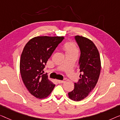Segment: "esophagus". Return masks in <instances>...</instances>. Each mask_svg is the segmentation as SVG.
<instances>
[{"label":"esophagus","mask_w":120,"mask_h":120,"mask_svg":"<svg viewBox=\"0 0 120 120\" xmlns=\"http://www.w3.org/2000/svg\"><path fill=\"white\" fill-rule=\"evenodd\" d=\"M57 82H58V83L59 84H61V83H63V82H64V80H57Z\"/></svg>","instance_id":"obj_1"}]
</instances>
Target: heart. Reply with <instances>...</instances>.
Segmentation results:
<instances>
[{"label": "heart", "mask_w": 120, "mask_h": 120, "mask_svg": "<svg viewBox=\"0 0 120 120\" xmlns=\"http://www.w3.org/2000/svg\"><path fill=\"white\" fill-rule=\"evenodd\" d=\"M64 49L66 52V53L68 52H77V49L75 45L72 43H67L65 44L64 46Z\"/></svg>", "instance_id": "1"}]
</instances>
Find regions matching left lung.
<instances>
[{
	"instance_id": "obj_1",
	"label": "left lung",
	"mask_w": 120,
	"mask_h": 120,
	"mask_svg": "<svg viewBox=\"0 0 120 120\" xmlns=\"http://www.w3.org/2000/svg\"><path fill=\"white\" fill-rule=\"evenodd\" d=\"M75 38L80 51L78 64L81 73L80 79L75 82L74 90L68 94L72 100L80 101L86 97L97 84L101 65L98 50L92 41L80 36H75Z\"/></svg>"
}]
</instances>
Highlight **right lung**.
<instances>
[{"mask_svg": "<svg viewBox=\"0 0 120 120\" xmlns=\"http://www.w3.org/2000/svg\"><path fill=\"white\" fill-rule=\"evenodd\" d=\"M64 39L61 36H38L25 45L20 60V72L23 82L32 95L38 98L48 97L55 87L42 72L47 61Z\"/></svg>", "mask_w": 120, "mask_h": 120, "instance_id": "obj_1", "label": "right lung"}]
</instances>
